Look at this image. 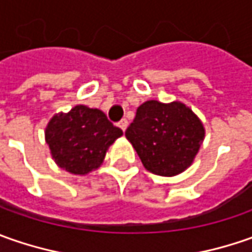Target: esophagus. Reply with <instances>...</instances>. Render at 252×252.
<instances>
[{"instance_id":"esophagus-1","label":"esophagus","mask_w":252,"mask_h":252,"mask_svg":"<svg viewBox=\"0 0 252 252\" xmlns=\"http://www.w3.org/2000/svg\"><path fill=\"white\" fill-rule=\"evenodd\" d=\"M118 126L121 127L122 130L125 131V130H126V129H127V126H129V122L126 121V119H122V121L119 122V123H118Z\"/></svg>"}]
</instances>
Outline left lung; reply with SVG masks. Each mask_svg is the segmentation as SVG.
I'll list each match as a JSON object with an SVG mask.
<instances>
[{
    "label": "left lung",
    "mask_w": 252,
    "mask_h": 252,
    "mask_svg": "<svg viewBox=\"0 0 252 252\" xmlns=\"http://www.w3.org/2000/svg\"><path fill=\"white\" fill-rule=\"evenodd\" d=\"M144 168L161 177H175L190 167L205 139L203 123L179 101H146L125 133Z\"/></svg>",
    "instance_id": "left-lung-1"
}]
</instances>
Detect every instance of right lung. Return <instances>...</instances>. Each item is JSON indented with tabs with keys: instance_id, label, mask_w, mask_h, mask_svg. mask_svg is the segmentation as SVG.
I'll use <instances>...</instances> for the list:
<instances>
[{
	"instance_id": "obj_1",
	"label": "right lung",
	"mask_w": 252,
	"mask_h": 252,
	"mask_svg": "<svg viewBox=\"0 0 252 252\" xmlns=\"http://www.w3.org/2000/svg\"><path fill=\"white\" fill-rule=\"evenodd\" d=\"M122 134L102 111L75 105L49 121L44 140L60 168L74 175H87L101 167L108 149Z\"/></svg>"
}]
</instances>
